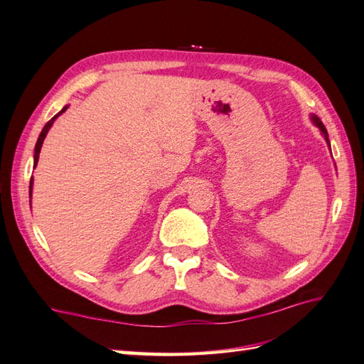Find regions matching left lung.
I'll return each mask as SVG.
<instances>
[{
    "instance_id": "obj_1",
    "label": "left lung",
    "mask_w": 364,
    "mask_h": 364,
    "mask_svg": "<svg viewBox=\"0 0 364 364\" xmlns=\"http://www.w3.org/2000/svg\"><path fill=\"white\" fill-rule=\"evenodd\" d=\"M311 121L313 123L321 129V132L323 134V136H325V139H326V142H328V146H329V139H328V132H326V129H325V126H323V123L321 121V118H318L317 115H314V114H311ZM329 150H331V146H329Z\"/></svg>"
}]
</instances>
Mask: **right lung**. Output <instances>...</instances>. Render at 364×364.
Here are the masks:
<instances>
[{
    "label": "right lung",
    "mask_w": 364,
    "mask_h": 364,
    "mask_svg": "<svg viewBox=\"0 0 364 364\" xmlns=\"http://www.w3.org/2000/svg\"><path fill=\"white\" fill-rule=\"evenodd\" d=\"M67 109H68V106H65L63 109H62V111L59 112V114H56V115H54L50 121H48V123L46 124V126H43V129H42V132H41V135H39V138H38V142H36V147H35V162H33V168H35L36 167V165H38V159H39V153H41V147H42V142H43V139H46V136H47V134H48V130H50V127L53 126V123H54V119H56L59 115H62L65 111H67ZM31 188H33V178L30 179V199H31ZM30 203H31V200H30Z\"/></svg>",
    "instance_id": "obj_1"
}]
</instances>
